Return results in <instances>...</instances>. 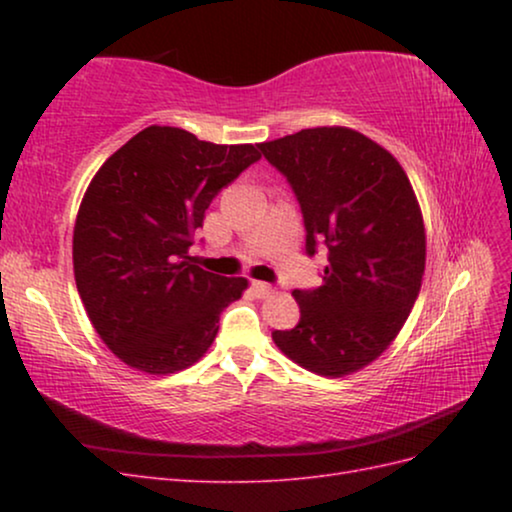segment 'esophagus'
<instances>
[{
  "label": "esophagus",
  "mask_w": 512,
  "mask_h": 512,
  "mask_svg": "<svg viewBox=\"0 0 512 512\" xmlns=\"http://www.w3.org/2000/svg\"><path fill=\"white\" fill-rule=\"evenodd\" d=\"M252 292L256 294L258 299H265V297H269L271 294V286L269 284H265V282H252Z\"/></svg>",
  "instance_id": "1"
}]
</instances>
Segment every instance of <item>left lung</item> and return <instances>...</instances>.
Masks as SVG:
<instances>
[{"label":"left lung","mask_w":512,"mask_h":512,"mask_svg":"<svg viewBox=\"0 0 512 512\" xmlns=\"http://www.w3.org/2000/svg\"><path fill=\"white\" fill-rule=\"evenodd\" d=\"M292 185L305 250L327 245L322 286L294 290L301 320L273 331L290 361L342 378L391 346L425 273V224L406 170L389 151L344 126L307 128L258 145Z\"/></svg>","instance_id":"left-lung-1"}]
</instances>
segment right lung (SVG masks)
Here are the masks:
<instances>
[{"label":"right lung","mask_w":512,"mask_h":512,"mask_svg":"<svg viewBox=\"0 0 512 512\" xmlns=\"http://www.w3.org/2000/svg\"><path fill=\"white\" fill-rule=\"evenodd\" d=\"M256 160V145L149 126L91 179L74 224V280L96 333L126 365L166 376L211 348L247 280L192 265L188 250L211 200Z\"/></svg>","instance_id":"1"}]
</instances>
